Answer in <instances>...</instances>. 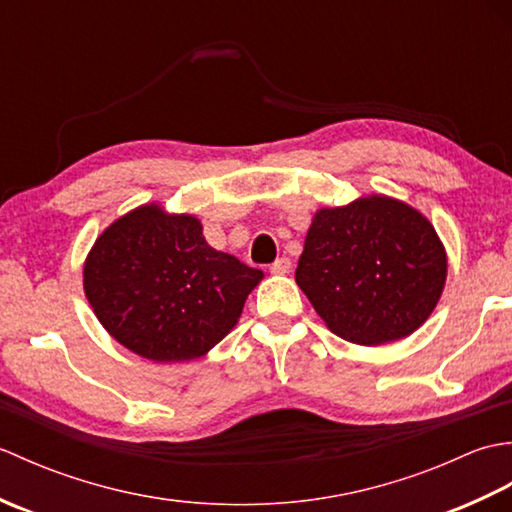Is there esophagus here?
Listing matches in <instances>:
<instances>
[{"label":"esophagus","instance_id":"esophagus-1","mask_svg":"<svg viewBox=\"0 0 512 512\" xmlns=\"http://www.w3.org/2000/svg\"><path fill=\"white\" fill-rule=\"evenodd\" d=\"M290 268H292V262L288 257H279L277 262H273L270 264V273H275V275H286V273H290Z\"/></svg>","mask_w":512,"mask_h":512}]
</instances>
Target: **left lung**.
I'll use <instances>...</instances> for the list:
<instances>
[{
    "instance_id": "left-lung-1",
    "label": "left lung",
    "mask_w": 512,
    "mask_h": 512,
    "mask_svg": "<svg viewBox=\"0 0 512 512\" xmlns=\"http://www.w3.org/2000/svg\"><path fill=\"white\" fill-rule=\"evenodd\" d=\"M295 277L334 334L380 345L429 319L447 279V255L427 217L372 195L314 215Z\"/></svg>"
}]
</instances>
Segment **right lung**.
I'll return each mask as SVG.
<instances>
[{"mask_svg":"<svg viewBox=\"0 0 512 512\" xmlns=\"http://www.w3.org/2000/svg\"><path fill=\"white\" fill-rule=\"evenodd\" d=\"M264 273L211 248L191 215L140 206L96 239L83 286L103 328L156 363L200 358L233 330Z\"/></svg>","mask_w":512,"mask_h":512,"instance_id":"right-lung-1","label":"right lung"}]
</instances>
